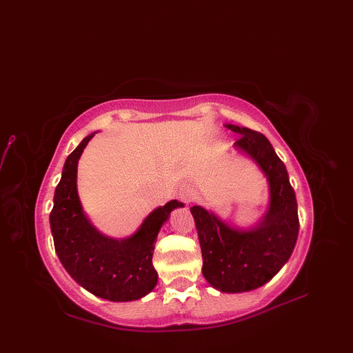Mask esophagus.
I'll list each match as a JSON object with an SVG mask.
<instances>
[{
	"instance_id": "1",
	"label": "esophagus",
	"mask_w": 353,
	"mask_h": 353,
	"mask_svg": "<svg viewBox=\"0 0 353 353\" xmlns=\"http://www.w3.org/2000/svg\"><path fill=\"white\" fill-rule=\"evenodd\" d=\"M194 194H196V190L192 186H189V184H183L179 192L180 199L184 201H190L194 197Z\"/></svg>"
}]
</instances>
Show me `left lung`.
Wrapping results in <instances>:
<instances>
[{
    "instance_id": "obj_1",
    "label": "left lung",
    "mask_w": 353,
    "mask_h": 353,
    "mask_svg": "<svg viewBox=\"0 0 353 353\" xmlns=\"http://www.w3.org/2000/svg\"><path fill=\"white\" fill-rule=\"evenodd\" d=\"M240 134L233 145L250 157L269 184V205L263 217L249 229L230 226L212 210L190 208L203 256V276L217 290L242 293L268 283L294 249L299 233L298 203L288 170L270 141L246 127L225 124Z\"/></svg>"
}]
</instances>
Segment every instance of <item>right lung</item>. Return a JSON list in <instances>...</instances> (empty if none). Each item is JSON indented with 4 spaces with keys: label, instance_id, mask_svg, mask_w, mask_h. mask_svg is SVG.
I'll return each instance as SVG.
<instances>
[{
    "label": "right lung",
    "instance_id": "add662e5",
    "mask_svg": "<svg viewBox=\"0 0 353 353\" xmlns=\"http://www.w3.org/2000/svg\"><path fill=\"white\" fill-rule=\"evenodd\" d=\"M88 134L65 160L54 193L50 226L54 248L68 274L85 290L111 302L144 298L157 285L153 252L157 234L170 213L183 208L177 200L154 209L140 228L124 239L103 234L83 210L77 192V165Z\"/></svg>",
    "mask_w": 353,
    "mask_h": 353
}]
</instances>
